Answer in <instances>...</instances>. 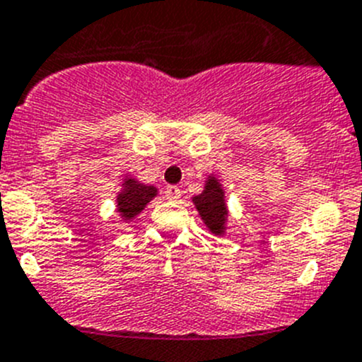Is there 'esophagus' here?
Instances as JSON below:
<instances>
[{
	"label": "esophagus",
	"instance_id": "1",
	"mask_svg": "<svg viewBox=\"0 0 362 362\" xmlns=\"http://www.w3.org/2000/svg\"><path fill=\"white\" fill-rule=\"evenodd\" d=\"M164 197H165V200L177 202L178 198L182 197L180 187H177V185H168V187H165V191H164Z\"/></svg>",
	"mask_w": 362,
	"mask_h": 362
}]
</instances>
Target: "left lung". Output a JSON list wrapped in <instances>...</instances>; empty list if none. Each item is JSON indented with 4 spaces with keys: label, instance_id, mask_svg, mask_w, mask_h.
Instances as JSON below:
<instances>
[{
    "label": "left lung",
    "instance_id": "left-lung-1",
    "mask_svg": "<svg viewBox=\"0 0 362 362\" xmlns=\"http://www.w3.org/2000/svg\"><path fill=\"white\" fill-rule=\"evenodd\" d=\"M191 202L212 235L223 238L227 234L230 211H228L225 187H223L219 177H216L214 173H209L204 180V191L197 197H192Z\"/></svg>",
    "mask_w": 362,
    "mask_h": 362
}]
</instances>
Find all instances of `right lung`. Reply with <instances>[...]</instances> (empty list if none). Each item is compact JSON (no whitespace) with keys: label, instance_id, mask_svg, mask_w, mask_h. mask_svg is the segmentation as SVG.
I'll list each match as a JSON object with an SVG mask.
<instances>
[{"label":"right lung","instance_id":"add662e5","mask_svg":"<svg viewBox=\"0 0 362 362\" xmlns=\"http://www.w3.org/2000/svg\"><path fill=\"white\" fill-rule=\"evenodd\" d=\"M158 194V189L155 185L143 184L139 178L134 175L124 173L123 180L119 184V191L116 192V212L124 223H130L141 212L144 211L148 204Z\"/></svg>","mask_w":362,"mask_h":362}]
</instances>
